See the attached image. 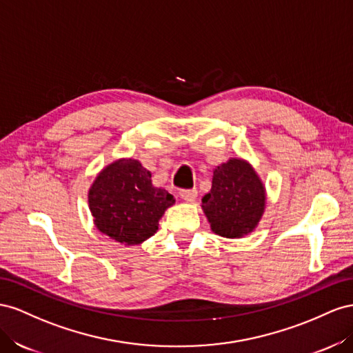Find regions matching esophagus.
Here are the masks:
<instances>
[{
    "mask_svg": "<svg viewBox=\"0 0 353 353\" xmlns=\"http://www.w3.org/2000/svg\"><path fill=\"white\" fill-rule=\"evenodd\" d=\"M180 196H182V199H185L186 203H194L198 196V192L196 189H182L180 190Z\"/></svg>",
    "mask_w": 353,
    "mask_h": 353,
    "instance_id": "34e87169",
    "label": "esophagus"
}]
</instances>
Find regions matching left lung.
Here are the masks:
<instances>
[{"mask_svg":"<svg viewBox=\"0 0 353 353\" xmlns=\"http://www.w3.org/2000/svg\"><path fill=\"white\" fill-rule=\"evenodd\" d=\"M201 207L216 235L243 238L253 232L265 213V185L248 161L230 158L213 170L211 189Z\"/></svg>","mask_w":353,"mask_h":353,"instance_id":"1","label":"left lung"}]
</instances>
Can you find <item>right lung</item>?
Instances as JSON below:
<instances>
[{"mask_svg":"<svg viewBox=\"0 0 353 353\" xmlns=\"http://www.w3.org/2000/svg\"><path fill=\"white\" fill-rule=\"evenodd\" d=\"M140 161L119 158L97 174L88 190V207L99 232L124 245H139L158 230V221L176 203L155 188Z\"/></svg>","mask_w":353,"mask_h":353,"instance_id":"add662e5","label":"right lung"}]
</instances>
